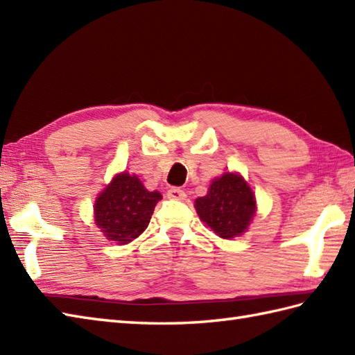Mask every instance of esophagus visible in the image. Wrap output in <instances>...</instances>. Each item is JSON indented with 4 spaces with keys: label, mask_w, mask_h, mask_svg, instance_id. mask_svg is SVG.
Segmentation results:
<instances>
[{
    "label": "esophagus",
    "mask_w": 355,
    "mask_h": 355,
    "mask_svg": "<svg viewBox=\"0 0 355 355\" xmlns=\"http://www.w3.org/2000/svg\"><path fill=\"white\" fill-rule=\"evenodd\" d=\"M166 195H168L169 200H177V201H183L186 198V192L180 189V187H171Z\"/></svg>",
    "instance_id": "obj_1"
}]
</instances>
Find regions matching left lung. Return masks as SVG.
<instances>
[{
    "label": "left lung",
    "mask_w": 355,
    "mask_h": 355,
    "mask_svg": "<svg viewBox=\"0 0 355 355\" xmlns=\"http://www.w3.org/2000/svg\"><path fill=\"white\" fill-rule=\"evenodd\" d=\"M256 200L238 173H224L210 184L209 193L195 201L200 218L224 239L245 232L254 215Z\"/></svg>",
    "instance_id": "obj_1"
}]
</instances>
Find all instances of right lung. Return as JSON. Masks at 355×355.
<instances>
[{
  "instance_id": "obj_1",
  "label": "right lung",
  "mask_w": 355,
  "mask_h": 355,
  "mask_svg": "<svg viewBox=\"0 0 355 355\" xmlns=\"http://www.w3.org/2000/svg\"><path fill=\"white\" fill-rule=\"evenodd\" d=\"M160 200V193L146 191L135 175L119 173L96 201V224L110 241L126 244L145 232Z\"/></svg>"
}]
</instances>
